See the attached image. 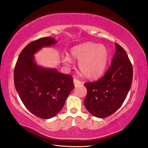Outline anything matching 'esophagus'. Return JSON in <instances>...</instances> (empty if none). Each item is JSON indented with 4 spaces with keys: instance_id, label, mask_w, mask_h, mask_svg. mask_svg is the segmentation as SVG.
I'll use <instances>...</instances> for the list:
<instances>
[{
    "instance_id": "34e87169",
    "label": "esophagus",
    "mask_w": 148,
    "mask_h": 148,
    "mask_svg": "<svg viewBox=\"0 0 148 148\" xmlns=\"http://www.w3.org/2000/svg\"><path fill=\"white\" fill-rule=\"evenodd\" d=\"M73 83H74L75 86V87H77L78 86L80 85L81 83H82V82H81L80 81H79V80H78L77 79H76V78H74V79H73Z\"/></svg>"
}]
</instances>
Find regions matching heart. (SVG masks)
I'll use <instances>...</instances> for the list:
<instances>
[{
  "label": "heart",
  "mask_w": 148,
  "mask_h": 148,
  "mask_svg": "<svg viewBox=\"0 0 148 148\" xmlns=\"http://www.w3.org/2000/svg\"><path fill=\"white\" fill-rule=\"evenodd\" d=\"M70 57L65 56L62 62L70 66L72 59L78 61V68L84 77L95 79L103 74L109 60V52L106 47L92 42L75 45L70 50Z\"/></svg>",
  "instance_id": "b5f03b06"
}]
</instances>
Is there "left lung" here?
Listing matches in <instances>:
<instances>
[{
    "label": "left lung",
    "instance_id": "obj_1",
    "mask_svg": "<svg viewBox=\"0 0 148 148\" xmlns=\"http://www.w3.org/2000/svg\"><path fill=\"white\" fill-rule=\"evenodd\" d=\"M111 66L100 79L84 84L87 90L84 105L92 116L104 118L114 114L127 96L133 68L126 51L117 43Z\"/></svg>",
    "mask_w": 148,
    "mask_h": 148
}]
</instances>
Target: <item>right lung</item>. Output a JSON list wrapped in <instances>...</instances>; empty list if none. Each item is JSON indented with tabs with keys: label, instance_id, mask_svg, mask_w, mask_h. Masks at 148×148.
<instances>
[{
	"label": "right lung",
	"instance_id": "1",
	"mask_svg": "<svg viewBox=\"0 0 148 148\" xmlns=\"http://www.w3.org/2000/svg\"><path fill=\"white\" fill-rule=\"evenodd\" d=\"M56 43L50 36L30 43L20 53L14 70V86L21 100L30 112L41 119L58 114L75 87L70 75L42 67L35 61L36 53Z\"/></svg>",
	"mask_w": 148,
	"mask_h": 148
}]
</instances>
